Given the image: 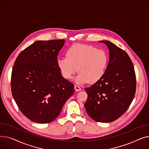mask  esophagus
I'll list each match as a JSON object with an SVG mask.
<instances>
[{
    "mask_svg": "<svg viewBox=\"0 0 149 149\" xmlns=\"http://www.w3.org/2000/svg\"><path fill=\"white\" fill-rule=\"evenodd\" d=\"M74 89H75V90L77 92H79V91H81V88L80 87H79V86H77V85H75Z\"/></svg>",
    "mask_w": 149,
    "mask_h": 149,
    "instance_id": "1",
    "label": "esophagus"
}]
</instances>
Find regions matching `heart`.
<instances>
[{
  "label": "heart",
  "mask_w": 149,
  "mask_h": 149,
  "mask_svg": "<svg viewBox=\"0 0 149 149\" xmlns=\"http://www.w3.org/2000/svg\"><path fill=\"white\" fill-rule=\"evenodd\" d=\"M107 53L94 46L76 44L68 49L66 57L58 58L57 63L65 78L71 79L77 72L75 79L78 84L99 81L104 75L107 66Z\"/></svg>",
  "instance_id": "1"
}]
</instances>
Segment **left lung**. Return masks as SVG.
Here are the masks:
<instances>
[{
    "label": "left lung",
    "mask_w": 149,
    "mask_h": 149,
    "mask_svg": "<svg viewBox=\"0 0 149 149\" xmlns=\"http://www.w3.org/2000/svg\"><path fill=\"white\" fill-rule=\"evenodd\" d=\"M103 42L109 51V60L101 79L85 88L88 99L86 111L93 120L112 122L123 115L134 99L136 91V77L128 54L107 40Z\"/></svg>",
    "instance_id": "8db88e82"
}]
</instances>
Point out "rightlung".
Returning <instances> with one entry per match:
<instances>
[{
	"mask_svg": "<svg viewBox=\"0 0 149 149\" xmlns=\"http://www.w3.org/2000/svg\"><path fill=\"white\" fill-rule=\"evenodd\" d=\"M65 40H38L22 51L11 74L13 97L22 113L35 123L56 120L74 92V84L61 76L57 56Z\"/></svg>",
	"mask_w": 149,
	"mask_h": 149,
	"instance_id": "1",
	"label": "right lung"
}]
</instances>
